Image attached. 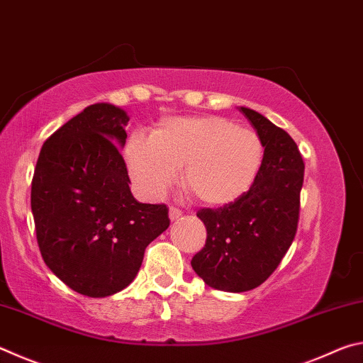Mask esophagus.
Returning <instances> with one entry per match:
<instances>
[{"mask_svg": "<svg viewBox=\"0 0 363 363\" xmlns=\"http://www.w3.org/2000/svg\"><path fill=\"white\" fill-rule=\"evenodd\" d=\"M181 216H182V211L179 210V208H176V206H171V208H169V219H171V220L179 219Z\"/></svg>", "mask_w": 363, "mask_h": 363, "instance_id": "esophagus-1", "label": "esophagus"}]
</instances>
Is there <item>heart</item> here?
Wrapping results in <instances>:
<instances>
[{"mask_svg": "<svg viewBox=\"0 0 363 363\" xmlns=\"http://www.w3.org/2000/svg\"><path fill=\"white\" fill-rule=\"evenodd\" d=\"M262 158L259 134L214 115L168 118L153 136L133 134L126 147L128 167L140 192L163 196L186 164V184L208 205L227 203L248 190Z\"/></svg>", "mask_w": 363, "mask_h": 363, "instance_id": "heart-1", "label": "heart"}]
</instances>
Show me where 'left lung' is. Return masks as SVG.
Returning <instances> with one entry per match:
<instances>
[{"label":"left lung","instance_id":"obj_1","mask_svg":"<svg viewBox=\"0 0 363 363\" xmlns=\"http://www.w3.org/2000/svg\"><path fill=\"white\" fill-rule=\"evenodd\" d=\"M264 144V158L248 192L219 208H203L206 243L192 267L208 286L242 293L264 284L296 235L304 162L290 134L255 110L240 107Z\"/></svg>","mask_w":363,"mask_h":363}]
</instances>
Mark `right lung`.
<instances>
[{
	"label": "right lung",
	"mask_w": 363,
	"mask_h": 363,
	"mask_svg": "<svg viewBox=\"0 0 363 363\" xmlns=\"http://www.w3.org/2000/svg\"><path fill=\"white\" fill-rule=\"evenodd\" d=\"M130 116L94 104L43 144L32 181L36 240L73 291L110 296L131 284L147 245L169 225L164 203H139L120 147Z\"/></svg>",
	"instance_id": "right-lung-1"
}]
</instances>
